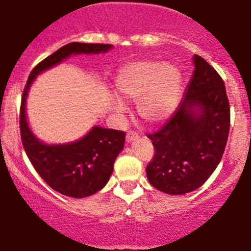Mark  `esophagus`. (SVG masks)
Returning <instances> with one entry per match:
<instances>
[{
    "label": "esophagus",
    "mask_w": 251,
    "mask_h": 251,
    "mask_svg": "<svg viewBox=\"0 0 251 251\" xmlns=\"http://www.w3.org/2000/svg\"><path fill=\"white\" fill-rule=\"evenodd\" d=\"M136 139H137V134L132 132V131H130V132L126 134V142H127V143H132V142L136 141Z\"/></svg>",
    "instance_id": "obj_1"
}]
</instances>
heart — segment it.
I'll use <instances>...</instances> for the list:
<instances>
[{
    "instance_id": "obj_1",
    "label": "heart",
    "mask_w": 251,
    "mask_h": 251,
    "mask_svg": "<svg viewBox=\"0 0 251 251\" xmlns=\"http://www.w3.org/2000/svg\"><path fill=\"white\" fill-rule=\"evenodd\" d=\"M181 84V73L176 65L154 60L127 63L119 71L115 80L119 96L125 101H137L139 118L150 125L171 117L180 97ZM112 108L121 115L125 103L113 97Z\"/></svg>"
}]
</instances>
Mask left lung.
Wrapping results in <instances>:
<instances>
[{"mask_svg": "<svg viewBox=\"0 0 251 251\" xmlns=\"http://www.w3.org/2000/svg\"><path fill=\"white\" fill-rule=\"evenodd\" d=\"M194 71L178 109L149 134L155 155L147 176L155 189L184 195L199 189L218 167L230 131V104L224 80L204 59L192 56Z\"/></svg>", "mask_w": 251, "mask_h": 251, "instance_id": "8db88e82", "label": "left lung"}]
</instances>
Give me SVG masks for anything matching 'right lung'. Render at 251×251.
<instances>
[{
	"label": "right lung",
	"instance_id": "1",
	"mask_svg": "<svg viewBox=\"0 0 251 251\" xmlns=\"http://www.w3.org/2000/svg\"><path fill=\"white\" fill-rule=\"evenodd\" d=\"M112 44H89L72 42L57 49L39 62L30 73L24 89L20 108V132L24 149L41 178L55 191L75 199L91 196L109 180L113 165L124 149L123 131L92 126L85 136L75 142L48 144L31 130L26 115V100L35 79L73 55L104 54Z\"/></svg>",
	"mask_w": 251,
	"mask_h": 251
}]
</instances>
